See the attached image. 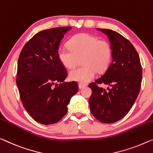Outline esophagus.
Wrapping results in <instances>:
<instances>
[{"instance_id":"esophagus-1","label":"esophagus","mask_w":153,"mask_h":153,"mask_svg":"<svg viewBox=\"0 0 153 153\" xmlns=\"http://www.w3.org/2000/svg\"><path fill=\"white\" fill-rule=\"evenodd\" d=\"M78 86H79V89H82V88H83L86 86V84H78Z\"/></svg>"}]
</instances>
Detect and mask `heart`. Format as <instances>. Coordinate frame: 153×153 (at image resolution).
I'll use <instances>...</instances> for the list:
<instances>
[{"label": "heart", "mask_w": 153, "mask_h": 153, "mask_svg": "<svg viewBox=\"0 0 153 153\" xmlns=\"http://www.w3.org/2000/svg\"><path fill=\"white\" fill-rule=\"evenodd\" d=\"M69 45L71 49L60 47L58 50V57L62 65L68 69H72L77 65L78 59L82 57L81 62L84 65L69 73L72 81L87 83L94 78L97 71H104L110 65L112 48L106 40H99L89 33H81L74 36Z\"/></svg>", "instance_id": "1"}]
</instances>
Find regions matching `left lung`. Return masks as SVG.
Segmentation results:
<instances>
[{
  "label": "left lung",
  "instance_id": "obj_1",
  "mask_svg": "<svg viewBox=\"0 0 153 153\" xmlns=\"http://www.w3.org/2000/svg\"><path fill=\"white\" fill-rule=\"evenodd\" d=\"M108 36L112 48V61L105 73L88 86L90 110L100 122L110 124L117 122L129 112L140 93L142 68L135 47L129 40L111 29H99ZM110 86L108 90L97 83Z\"/></svg>",
  "mask_w": 153,
  "mask_h": 153
}]
</instances>
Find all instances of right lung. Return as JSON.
Masks as SVG:
<instances>
[{
	"instance_id": "right-lung-1",
	"label": "right lung",
	"mask_w": 153,
	"mask_h": 153,
	"mask_svg": "<svg viewBox=\"0 0 153 153\" xmlns=\"http://www.w3.org/2000/svg\"><path fill=\"white\" fill-rule=\"evenodd\" d=\"M71 27H56L36 33L22 48L18 61L16 84L24 108L38 123L58 122L78 91L75 82H66L65 68L58 50Z\"/></svg>"
}]
</instances>
